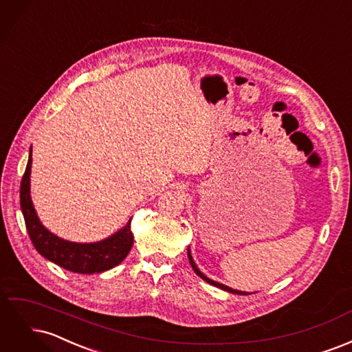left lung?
Masks as SVG:
<instances>
[{
	"label": "left lung",
	"mask_w": 352,
	"mask_h": 352,
	"mask_svg": "<svg viewBox=\"0 0 352 352\" xmlns=\"http://www.w3.org/2000/svg\"><path fill=\"white\" fill-rule=\"evenodd\" d=\"M188 258H189V263H190V265H192V269H194V272L199 276V278L202 279V280H206L207 283H210V285H212V286H216V287H220V289H223V291H226V292H230V294H236V295H251V292H243V291H238V289H233V287H229V286H226V285H223V283H219V282H216V280H212V279H210V278H207V276L202 273L198 267H197V264H195V261H194V258H192V255H190V250L188 248Z\"/></svg>",
	"instance_id": "1"
}]
</instances>
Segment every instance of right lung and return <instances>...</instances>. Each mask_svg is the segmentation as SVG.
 <instances>
[{
  "instance_id": "obj_1",
  "label": "right lung",
  "mask_w": 352,
  "mask_h": 352,
  "mask_svg": "<svg viewBox=\"0 0 352 352\" xmlns=\"http://www.w3.org/2000/svg\"><path fill=\"white\" fill-rule=\"evenodd\" d=\"M30 170L32 146L26 172L20 185V207L30 241L42 257L69 272L82 274L102 273L116 267L126 258L133 245L131 220L111 236L97 242H72L63 239L42 225L30 198Z\"/></svg>"
}]
</instances>
